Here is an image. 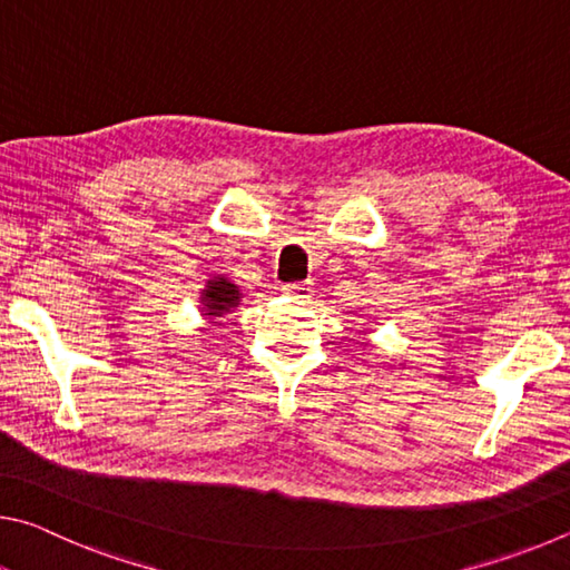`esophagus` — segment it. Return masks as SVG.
I'll return each instance as SVG.
<instances>
[{"mask_svg": "<svg viewBox=\"0 0 570 570\" xmlns=\"http://www.w3.org/2000/svg\"><path fill=\"white\" fill-rule=\"evenodd\" d=\"M283 293L297 297V301H307L315 291H313V283H287L283 285Z\"/></svg>", "mask_w": 570, "mask_h": 570, "instance_id": "obj_1", "label": "esophagus"}]
</instances>
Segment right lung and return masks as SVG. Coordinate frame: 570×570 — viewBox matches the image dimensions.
<instances>
[{"mask_svg":"<svg viewBox=\"0 0 570 570\" xmlns=\"http://www.w3.org/2000/svg\"><path fill=\"white\" fill-rule=\"evenodd\" d=\"M239 303H243V293L225 275L209 277L203 293H199V305H203V315L207 321H217V317L233 313Z\"/></svg>","mask_w":570,"mask_h":570,"instance_id":"add662e5","label":"right lung"}]
</instances>
